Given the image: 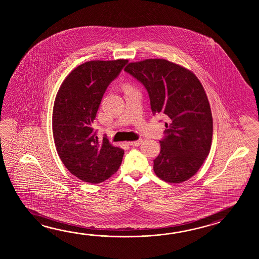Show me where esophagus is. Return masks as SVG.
Returning <instances> with one entry per match:
<instances>
[{
  "label": "esophagus",
  "mask_w": 259,
  "mask_h": 259,
  "mask_svg": "<svg viewBox=\"0 0 259 259\" xmlns=\"http://www.w3.org/2000/svg\"><path fill=\"white\" fill-rule=\"evenodd\" d=\"M127 144H130L131 146H133V147H137V146H140L142 144V140H138V141H135V142H131V143H127Z\"/></svg>",
  "instance_id": "esophagus-1"
}]
</instances>
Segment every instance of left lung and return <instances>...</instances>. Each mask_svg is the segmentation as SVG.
Returning a JSON list of instances; mask_svg holds the SVG:
<instances>
[{
  "label": "left lung",
  "instance_id": "obj_1",
  "mask_svg": "<svg viewBox=\"0 0 259 259\" xmlns=\"http://www.w3.org/2000/svg\"><path fill=\"white\" fill-rule=\"evenodd\" d=\"M125 71L146 89L153 115L169 119L154 173L169 183L187 181L203 165L212 142L213 118L204 87L193 72L165 59L130 63Z\"/></svg>",
  "mask_w": 259,
  "mask_h": 259
}]
</instances>
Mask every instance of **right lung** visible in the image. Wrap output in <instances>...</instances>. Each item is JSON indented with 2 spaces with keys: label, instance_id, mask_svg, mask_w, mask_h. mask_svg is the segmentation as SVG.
<instances>
[{
  "label": "right lung",
  "instance_id": "right-lung-1",
  "mask_svg": "<svg viewBox=\"0 0 259 259\" xmlns=\"http://www.w3.org/2000/svg\"><path fill=\"white\" fill-rule=\"evenodd\" d=\"M127 60L90 61L66 77L55 97L53 134L63 164L74 176L93 184L105 182L121 165L124 151L107 138L100 142L93 123L107 87Z\"/></svg>",
  "mask_w": 259,
  "mask_h": 259
}]
</instances>
